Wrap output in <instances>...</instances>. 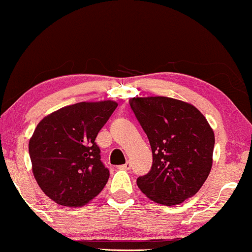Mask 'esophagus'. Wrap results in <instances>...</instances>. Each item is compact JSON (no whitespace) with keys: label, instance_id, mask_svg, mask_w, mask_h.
<instances>
[{"label":"esophagus","instance_id":"esophagus-1","mask_svg":"<svg viewBox=\"0 0 252 252\" xmlns=\"http://www.w3.org/2000/svg\"><path fill=\"white\" fill-rule=\"evenodd\" d=\"M118 169H120V170H129V169H131V164H130V162H126V164L119 165V166H118Z\"/></svg>","mask_w":252,"mask_h":252}]
</instances>
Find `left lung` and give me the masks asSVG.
Here are the masks:
<instances>
[{
  "label": "left lung",
  "mask_w": 252,
  "mask_h": 252,
  "mask_svg": "<svg viewBox=\"0 0 252 252\" xmlns=\"http://www.w3.org/2000/svg\"><path fill=\"white\" fill-rule=\"evenodd\" d=\"M134 115L150 140L153 164L137 185L152 201L175 205L198 192L212 166L214 130L189 102L168 97L131 98Z\"/></svg>",
  "instance_id": "1"
}]
</instances>
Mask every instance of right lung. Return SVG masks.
Listing matches in <instances>:
<instances>
[{"mask_svg":"<svg viewBox=\"0 0 252 252\" xmlns=\"http://www.w3.org/2000/svg\"><path fill=\"white\" fill-rule=\"evenodd\" d=\"M118 107L104 100L77 102L45 116L28 144L35 179L45 195L63 207H81L109 178L94 139Z\"/></svg>","mask_w":252,"mask_h":252,"instance_id":"obj_1","label":"right lung"}]
</instances>
